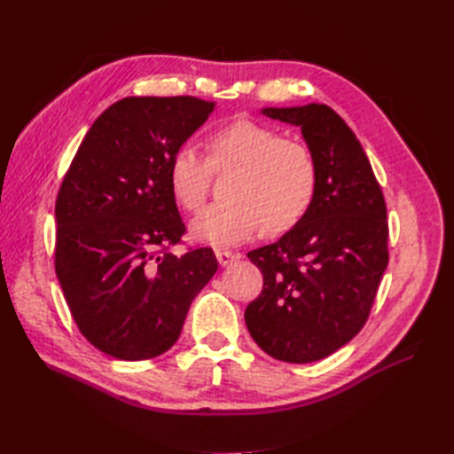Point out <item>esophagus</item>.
Wrapping results in <instances>:
<instances>
[{"instance_id": "esophagus-1", "label": "esophagus", "mask_w": 454, "mask_h": 454, "mask_svg": "<svg viewBox=\"0 0 454 454\" xmlns=\"http://www.w3.org/2000/svg\"><path fill=\"white\" fill-rule=\"evenodd\" d=\"M216 259L220 265H232L234 262H238L239 255L232 254V252H226V249H216Z\"/></svg>"}]
</instances>
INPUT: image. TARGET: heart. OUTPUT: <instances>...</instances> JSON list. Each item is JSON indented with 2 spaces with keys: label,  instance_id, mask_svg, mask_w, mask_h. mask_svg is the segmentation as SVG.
<instances>
[{
  "label": "heart",
  "instance_id": "heart-1",
  "mask_svg": "<svg viewBox=\"0 0 454 454\" xmlns=\"http://www.w3.org/2000/svg\"><path fill=\"white\" fill-rule=\"evenodd\" d=\"M222 181V200L205 208L191 226L197 242L236 246L257 230L285 234L310 212L320 169L304 142L252 119H236L208 134L205 158L181 146L168 163V185L177 207L195 212L205 200L212 176Z\"/></svg>",
  "mask_w": 454,
  "mask_h": 454
}]
</instances>
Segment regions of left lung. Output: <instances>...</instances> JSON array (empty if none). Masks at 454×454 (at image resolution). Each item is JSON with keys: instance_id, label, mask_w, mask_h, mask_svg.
<instances>
[{"instance_id": "left-lung-1", "label": "left lung", "mask_w": 454, "mask_h": 454, "mask_svg": "<svg viewBox=\"0 0 454 454\" xmlns=\"http://www.w3.org/2000/svg\"><path fill=\"white\" fill-rule=\"evenodd\" d=\"M301 127L320 185L301 224L247 257L263 291L246 308L255 343L285 363H314L349 343L371 316L388 265L387 202L366 153L327 105L263 109Z\"/></svg>"}]
</instances>
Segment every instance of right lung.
Returning a JSON list of instances; mask_svg holds the SVG:
<instances>
[{
    "label": "right lung",
    "mask_w": 454,
    "mask_h": 454,
    "mask_svg": "<svg viewBox=\"0 0 454 454\" xmlns=\"http://www.w3.org/2000/svg\"><path fill=\"white\" fill-rule=\"evenodd\" d=\"M215 101L124 98L85 134L56 199L54 269L82 335L121 361L177 341L200 288L216 273L210 247L171 254L187 232L168 163Z\"/></svg>",
    "instance_id": "right-lung-1"
}]
</instances>
